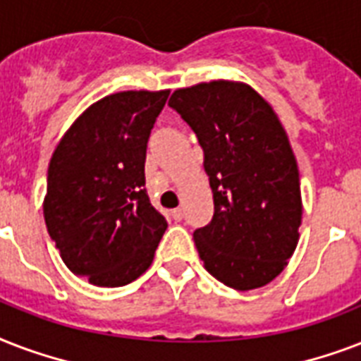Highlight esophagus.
Listing matches in <instances>:
<instances>
[{
  "mask_svg": "<svg viewBox=\"0 0 361 361\" xmlns=\"http://www.w3.org/2000/svg\"><path fill=\"white\" fill-rule=\"evenodd\" d=\"M171 219L177 220V222H180V220H183V211H180V209H173Z\"/></svg>",
  "mask_w": 361,
  "mask_h": 361,
  "instance_id": "esophagus-1",
  "label": "esophagus"
}]
</instances>
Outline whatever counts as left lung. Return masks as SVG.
<instances>
[{"label": "left lung", "mask_w": 361, "mask_h": 361, "mask_svg": "<svg viewBox=\"0 0 361 361\" xmlns=\"http://www.w3.org/2000/svg\"><path fill=\"white\" fill-rule=\"evenodd\" d=\"M169 107L197 135L214 214L194 231L205 269L248 292L282 273L300 241V171L269 103L252 86L211 80L173 92Z\"/></svg>", "instance_id": "left-lung-1"}]
</instances>
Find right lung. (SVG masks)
<instances>
[{
  "instance_id": "obj_1",
  "label": "right lung",
  "mask_w": 361,
  "mask_h": 361,
  "mask_svg": "<svg viewBox=\"0 0 361 361\" xmlns=\"http://www.w3.org/2000/svg\"><path fill=\"white\" fill-rule=\"evenodd\" d=\"M169 90H128L92 103L49 164L43 214L67 269L116 288L149 269L166 219L145 190L150 130Z\"/></svg>"
}]
</instances>
